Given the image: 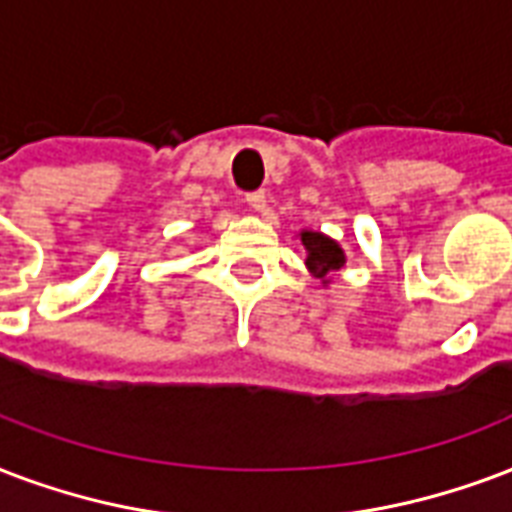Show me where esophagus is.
I'll use <instances>...</instances> for the list:
<instances>
[{"label": "esophagus", "instance_id": "esophagus-1", "mask_svg": "<svg viewBox=\"0 0 512 512\" xmlns=\"http://www.w3.org/2000/svg\"><path fill=\"white\" fill-rule=\"evenodd\" d=\"M265 204H268V201H265V193H263V190H255V193H247V206H249V209H252V212H263Z\"/></svg>", "mask_w": 512, "mask_h": 512}]
</instances>
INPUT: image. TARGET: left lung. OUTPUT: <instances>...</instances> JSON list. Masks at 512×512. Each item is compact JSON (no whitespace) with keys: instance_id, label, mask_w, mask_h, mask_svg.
<instances>
[{"instance_id":"8db88e82","label":"left lung","mask_w":512,"mask_h":512,"mask_svg":"<svg viewBox=\"0 0 512 512\" xmlns=\"http://www.w3.org/2000/svg\"><path fill=\"white\" fill-rule=\"evenodd\" d=\"M300 244L306 249V268L317 279H322L325 287H330L333 282V271H341L343 265H346V252L335 239L325 236V233H319V230H300L298 233Z\"/></svg>"}]
</instances>
